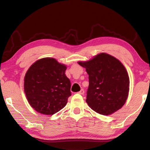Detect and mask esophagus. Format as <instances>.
<instances>
[{"label":"esophagus","instance_id":"obj_1","mask_svg":"<svg viewBox=\"0 0 150 150\" xmlns=\"http://www.w3.org/2000/svg\"><path fill=\"white\" fill-rule=\"evenodd\" d=\"M79 94H80V95H84V93H85V91H84V90H83V89H81L80 91H79V92L78 93Z\"/></svg>","mask_w":150,"mask_h":150}]
</instances>
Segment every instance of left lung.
Instances as JSON below:
<instances>
[{"instance_id": "left-lung-1", "label": "left lung", "mask_w": 150, "mask_h": 150, "mask_svg": "<svg viewBox=\"0 0 150 150\" xmlns=\"http://www.w3.org/2000/svg\"><path fill=\"white\" fill-rule=\"evenodd\" d=\"M78 63L85 68L88 75L86 102L92 110L108 116L122 107L128 96L130 79L120 61L100 53L90 60Z\"/></svg>"}]
</instances>
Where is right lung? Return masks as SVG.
I'll return each mask as SVG.
<instances>
[{
  "instance_id": "obj_1",
  "label": "right lung",
  "mask_w": 150,
  "mask_h": 150,
  "mask_svg": "<svg viewBox=\"0 0 150 150\" xmlns=\"http://www.w3.org/2000/svg\"><path fill=\"white\" fill-rule=\"evenodd\" d=\"M67 66L52 57L37 60L24 77L28 102L38 112L52 115L64 108L71 96V82L65 75Z\"/></svg>"
}]
</instances>
